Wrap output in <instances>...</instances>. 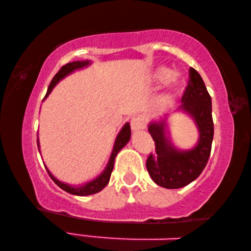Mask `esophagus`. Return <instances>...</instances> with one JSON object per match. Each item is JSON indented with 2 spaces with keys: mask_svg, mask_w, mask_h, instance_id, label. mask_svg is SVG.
Returning <instances> with one entry per match:
<instances>
[{
  "mask_svg": "<svg viewBox=\"0 0 251 251\" xmlns=\"http://www.w3.org/2000/svg\"><path fill=\"white\" fill-rule=\"evenodd\" d=\"M130 127L133 131H138L143 129L145 127V122H144L143 117L138 116V117H133L130 121Z\"/></svg>",
  "mask_w": 251,
  "mask_h": 251,
  "instance_id": "1",
  "label": "esophagus"
}]
</instances>
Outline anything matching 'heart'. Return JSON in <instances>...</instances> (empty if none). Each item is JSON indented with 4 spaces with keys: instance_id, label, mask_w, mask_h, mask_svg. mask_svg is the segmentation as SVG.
<instances>
[{
    "instance_id": "1",
    "label": "heart",
    "mask_w": 251,
    "mask_h": 251,
    "mask_svg": "<svg viewBox=\"0 0 251 251\" xmlns=\"http://www.w3.org/2000/svg\"><path fill=\"white\" fill-rule=\"evenodd\" d=\"M151 82L156 85L168 84L172 88H176L181 85V77L178 73L166 66H158L151 75Z\"/></svg>"
}]
</instances>
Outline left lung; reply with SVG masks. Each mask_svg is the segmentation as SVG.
Returning <instances> with one entry per match:
<instances>
[{
  "label": "left lung",
  "mask_w": 251,
  "mask_h": 251,
  "mask_svg": "<svg viewBox=\"0 0 251 251\" xmlns=\"http://www.w3.org/2000/svg\"><path fill=\"white\" fill-rule=\"evenodd\" d=\"M175 113L185 114L195 123L198 139L189 150H180L172 141L169 115L151 120L148 131L156 144V154L146 161L150 176L157 185L177 189L194 181L205 168L214 138L211 99L198 72L190 67L189 83Z\"/></svg>",
  "instance_id": "8db88e82"
}]
</instances>
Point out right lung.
<instances>
[{"label":"right lung","instance_id":"obj_1","mask_svg":"<svg viewBox=\"0 0 251 251\" xmlns=\"http://www.w3.org/2000/svg\"><path fill=\"white\" fill-rule=\"evenodd\" d=\"M92 64V61H88V59H84V61H75V62H71L69 64H66L62 67L61 70L58 71V73L54 76L52 82H50V86L48 88V92H46V95L44 97V100L48 97L50 92L53 91V88L56 86V85L61 82L62 79H64L66 76L71 75L72 73H74L75 71H79L83 69H86ZM130 125L129 123H125L124 126L122 127L120 133L117 134L115 142H114V146L112 150V154L109 156L108 163L106 165V167L103 172H101L99 176L95 177L94 179H92L90 181L83 182L80 185H70L66 184L64 181L58 180L56 177H55L52 173L50 172V169L46 167V165L44 164V166L46 168V171L50 174V178H52L53 181L56 184L59 188H62L63 190H65L66 193L75 195V196H88V195H93L100 192L101 189H104L106 185L108 184L109 178H110V174L113 172L114 168V161H115V158L118 152L121 151L123 147H125L127 143L129 142L130 139ZM37 146H39V151L41 152V148H40V141L39 137H37Z\"/></svg>","mask_w":251,"mask_h":251}]
</instances>
